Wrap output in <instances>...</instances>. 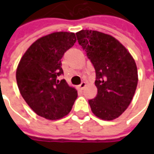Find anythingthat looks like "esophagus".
I'll list each match as a JSON object with an SVG mask.
<instances>
[{
  "label": "esophagus",
  "instance_id": "1",
  "mask_svg": "<svg viewBox=\"0 0 154 154\" xmlns=\"http://www.w3.org/2000/svg\"><path fill=\"white\" fill-rule=\"evenodd\" d=\"M85 86H86V82H82L78 86V87H79V89H80V90H82Z\"/></svg>",
  "mask_w": 154,
  "mask_h": 154
}]
</instances>
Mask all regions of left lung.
I'll use <instances>...</instances> for the list:
<instances>
[{
	"instance_id": "8db88e82",
	"label": "left lung",
	"mask_w": 154,
	"mask_h": 154,
	"mask_svg": "<svg viewBox=\"0 0 154 154\" xmlns=\"http://www.w3.org/2000/svg\"><path fill=\"white\" fill-rule=\"evenodd\" d=\"M76 35L96 71L97 95L88 100L91 111L105 120L116 119L129 106L135 92V62L125 48L110 35L87 29Z\"/></svg>"
}]
</instances>
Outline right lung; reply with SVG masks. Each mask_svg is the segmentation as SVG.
Listing matches in <instances>:
<instances>
[{"label": "right lung", "mask_w": 154, "mask_h": 154, "mask_svg": "<svg viewBox=\"0 0 154 154\" xmlns=\"http://www.w3.org/2000/svg\"><path fill=\"white\" fill-rule=\"evenodd\" d=\"M70 32H56L38 38L29 48L16 71L19 90L29 106L45 119L67 116L77 97L76 89L58 80L63 75L61 59L76 43Z\"/></svg>", "instance_id": "obj_1"}]
</instances>
